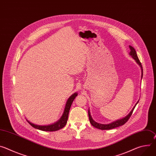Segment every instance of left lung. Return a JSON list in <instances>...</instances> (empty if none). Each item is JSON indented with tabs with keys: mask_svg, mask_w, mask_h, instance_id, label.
Masks as SVG:
<instances>
[{
	"mask_svg": "<svg viewBox=\"0 0 156 156\" xmlns=\"http://www.w3.org/2000/svg\"><path fill=\"white\" fill-rule=\"evenodd\" d=\"M129 48L130 49V52H129V55L134 58L135 60V61L136 62V63L140 66V67L141 69V78H143V67H142V65H141V63L140 62L138 57V55H137V54H136V52L135 51V49L133 48L132 46H129ZM138 101L137 102V103L135 104V107L133 108V109L131 110V112L129 113V114L128 115H126L125 117L122 119H120V120H118L117 121H115L112 123H109V124H101V123H99L96 122H95L91 117V115L90 114V110H88V115H89V119H90V122L91 123V124L94 126L95 128H97L99 129H103V130H105V129H112V128H117V127H119V126H120L123 125H124L128 120V119L130 118L131 115H132V113L133 112V110H134V108H135L136 104H138Z\"/></svg>",
	"mask_w": 156,
	"mask_h": 156,
	"instance_id": "1",
	"label": "left lung"
}]
</instances>
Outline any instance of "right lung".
Returning a JSON list of instances; mask_svg holds the SVG:
<instances>
[{
  "label": "right lung",
  "mask_w": 156,
  "mask_h": 156,
  "mask_svg": "<svg viewBox=\"0 0 156 156\" xmlns=\"http://www.w3.org/2000/svg\"><path fill=\"white\" fill-rule=\"evenodd\" d=\"M78 94L77 93H74L66 101V105H65V107L64 109V112L63 114L62 115V116L61 117V118L59 120H58L57 122L54 123V124L52 125H35L34 123H32L31 122H30V121H28V120L27 122L34 128L42 130V131H57L62 128H63L65 125L66 124V122H67V120H68V117H69V111L72 105V104L73 101V100L75 99V98L77 96Z\"/></svg>",
  "instance_id": "obj_1"
}]
</instances>
